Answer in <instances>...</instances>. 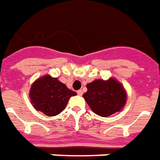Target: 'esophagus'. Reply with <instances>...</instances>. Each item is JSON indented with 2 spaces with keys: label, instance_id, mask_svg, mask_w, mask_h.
<instances>
[{
  "label": "esophagus",
  "instance_id": "esophagus-1",
  "mask_svg": "<svg viewBox=\"0 0 160 160\" xmlns=\"http://www.w3.org/2000/svg\"><path fill=\"white\" fill-rule=\"evenodd\" d=\"M77 94L79 96H82L83 95V92L81 90H79V91H77Z\"/></svg>",
  "mask_w": 160,
  "mask_h": 160
}]
</instances>
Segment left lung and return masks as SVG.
<instances>
[{"label":"left lung","mask_w":160,"mask_h":160,"mask_svg":"<svg viewBox=\"0 0 160 160\" xmlns=\"http://www.w3.org/2000/svg\"><path fill=\"white\" fill-rule=\"evenodd\" d=\"M86 87L87 92L83 98L92 111L100 116H110L125 105L126 93L124 87L113 79L94 80Z\"/></svg>","instance_id":"8db88e82"}]
</instances>
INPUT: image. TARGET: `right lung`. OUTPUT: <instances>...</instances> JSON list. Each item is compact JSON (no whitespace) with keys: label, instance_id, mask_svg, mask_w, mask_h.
<instances>
[{"label":"right lung","instance_id":"1","mask_svg":"<svg viewBox=\"0 0 160 160\" xmlns=\"http://www.w3.org/2000/svg\"><path fill=\"white\" fill-rule=\"evenodd\" d=\"M75 95L76 92L68 89L57 78L49 75L38 79L29 92L33 106L47 116H55L61 113L69 98Z\"/></svg>","mask_w":160,"mask_h":160}]
</instances>
